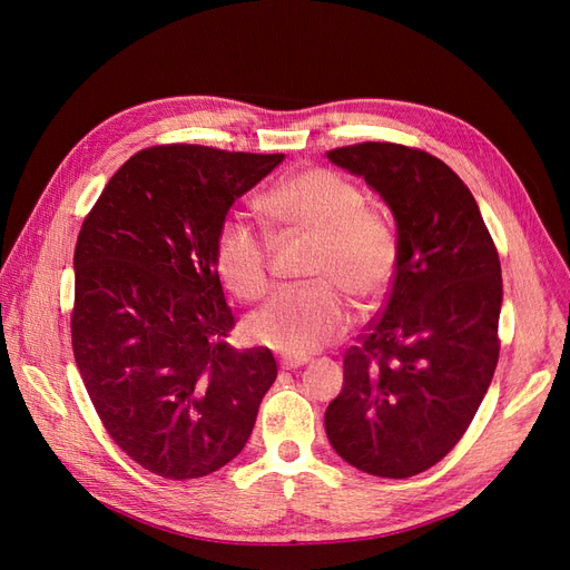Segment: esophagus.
Masks as SVG:
<instances>
[{
	"label": "esophagus",
	"mask_w": 570,
	"mask_h": 570,
	"mask_svg": "<svg viewBox=\"0 0 570 570\" xmlns=\"http://www.w3.org/2000/svg\"><path fill=\"white\" fill-rule=\"evenodd\" d=\"M306 356H283L281 358V368L283 371H292V368H299V366H304L306 364Z\"/></svg>",
	"instance_id": "esophagus-1"
}]
</instances>
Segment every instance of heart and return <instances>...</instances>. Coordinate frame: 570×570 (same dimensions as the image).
Returning a JSON list of instances; mask_svg holds the SVG:
<instances>
[{"instance_id":"heart-1","label":"heart","mask_w":570,"mask_h":570,"mask_svg":"<svg viewBox=\"0 0 570 570\" xmlns=\"http://www.w3.org/2000/svg\"><path fill=\"white\" fill-rule=\"evenodd\" d=\"M287 230L314 237L306 287L275 292L247 318V335L285 354H308L350 325L347 292L358 308L377 306L390 292L400 247L387 220L364 209L361 189L327 168L283 178L262 199ZM214 266L239 299H258L271 283V247L243 220H226L214 243Z\"/></svg>"}]
</instances>
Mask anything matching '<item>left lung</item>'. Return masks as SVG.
I'll list each match as a JSON object with an SVG mask.
<instances>
[{"instance_id":"8db88e82","label":"left lung","mask_w":570,"mask_h":570,"mask_svg":"<svg viewBox=\"0 0 570 570\" xmlns=\"http://www.w3.org/2000/svg\"><path fill=\"white\" fill-rule=\"evenodd\" d=\"M327 159L387 204L400 264L383 314L344 354L325 433L354 469L411 478L454 450L492 383L502 266L471 189L438 157L361 142Z\"/></svg>"}]
</instances>
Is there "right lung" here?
I'll list each match as a JSON object with an SVG mask.
<instances>
[{
	"instance_id": "right-lung-1",
	"label": "right lung",
	"mask_w": 570,
	"mask_h": 570,
	"mask_svg": "<svg viewBox=\"0 0 570 570\" xmlns=\"http://www.w3.org/2000/svg\"><path fill=\"white\" fill-rule=\"evenodd\" d=\"M283 159L149 147L82 220L73 356L107 433L149 473L189 480L223 469L245 450L278 375L271 350L226 342L235 318L214 243L235 199Z\"/></svg>"
}]
</instances>
